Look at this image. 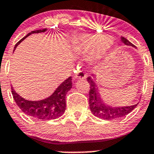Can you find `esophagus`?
Here are the masks:
<instances>
[{
  "instance_id": "obj_1",
  "label": "esophagus",
  "mask_w": 154,
  "mask_h": 154,
  "mask_svg": "<svg viewBox=\"0 0 154 154\" xmlns=\"http://www.w3.org/2000/svg\"><path fill=\"white\" fill-rule=\"evenodd\" d=\"M87 74L84 72V70H80L77 68V70L75 71V74L74 75V80H81V79H86L87 78Z\"/></svg>"
}]
</instances>
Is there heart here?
I'll list each match as a JSON object with an SVG mask.
<instances>
[{"mask_svg":"<svg viewBox=\"0 0 154 154\" xmlns=\"http://www.w3.org/2000/svg\"><path fill=\"white\" fill-rule=\"evenodd\" d=\"M114 40L111 37L103 35H83L79 38L77 47L78 51L84 55H91L93 62L104 60L111 51Z\"/></svg>","mask_w":154,"mask_h":154,"instance_id":"b5f03b06","label":"heart"}]
</instances>
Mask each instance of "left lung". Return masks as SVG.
Wrapping results in <instances>:
<instances>
[{"label":"left lung","mask_w":154,"mask_h":154,"mask_svg":"<svg viewBox=\"0 0 154 154\" xmlns=\"http://www.w3.org/2000/svg\"><path fill=\"white\" fill-rule=\"evenodd\" d=\"M121 41L125 45L136 48L134 45L132 44L131 42H129L124 37H121ZM87 80L90 84V93H89L90 94L89 104H90V111L92 112L93 115L97 116L99 119L112 120L118 118H122L130 113L138 105V103L137 104L131 105V106H111L109 105L106 104L100 97L99 90L93 79V74L87 77Z\"/></svg>","instance_id":"obj_1"}]
</instances>
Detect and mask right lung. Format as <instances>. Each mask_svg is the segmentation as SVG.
Wrapping results in <instances>:
<instances>
[{
	"label": "right lung",
	"instance_id": "1",
	"mask_svg": "<svg viewBox=\"0 0 154 154\" xmlns=\"http://www.w3.org/2000/svg\"><path fill=\"white\" fill-rule=\"evenodd\" d=\"M46 30L47 29H42L32 31L16 44L14 51L16 49L17 45L29 35L33 33L45 32ZM71 88H72V79L71 77H70L67 80L63 81L56 88L51 96L41 100L32 101V100H26L25 98L16 93L13 87H11V91L17 105L25 114L41 120H51L59 118L64 113L66 109V94Z\"/></svg>",
	"mask_w": 154,
	"mask_h": 154
}]
</instances>
